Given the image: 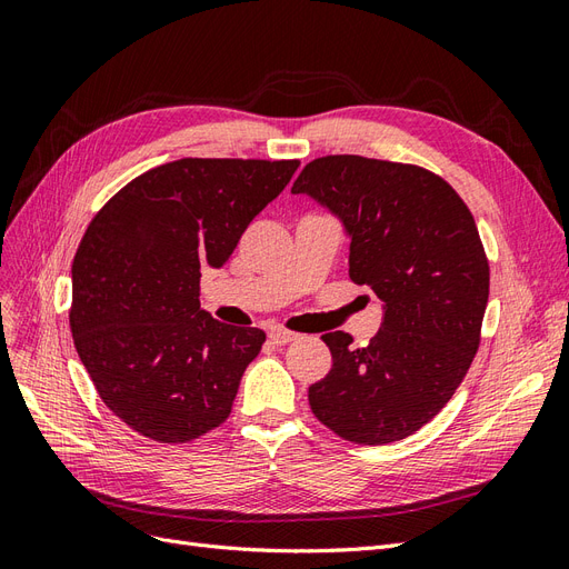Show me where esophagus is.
<instances>
[{
  "instance_id": "34e87169",
  "label": "esophagus",
  "mask_w": 569,
  "mask_h": 569,
  "mask_svg": "<svg viewBox=\"0 0 569 569\" xmlns=\"http://www.w3.org/2000/svg\"><path fill=\"white\" fill-rule=\"evenodd\" d=\"M295 339H297V335L295 332H287V330H272L270 332V341L274 343V347H284V343L295 341Z\"/></svg>"
}]
</instances>
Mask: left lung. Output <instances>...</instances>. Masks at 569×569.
Returning a JSON list of instances; mask_svg holds the SVG:
<instances>
[{
	"label": "left lung",
	"instance_id": "8db88e82",
	"mask_svg": "<svg viewBox=\"0 0 569 569\" xmlns=\"http://www.w3.org/2000/svg\"><path fill=\"white\" fill-rule=\"evenodd\" d=\"M295 194H311L351 237L349 278L382 301L368 347L327 332L332 370L308 387L313 416L353 443L418 432L451 401L479 349L489 261L456 189L412 163L335 153L308 163Z\"/></svg>",
	"mask_w": 569,
	"mask_h": 569
}]
</instances>
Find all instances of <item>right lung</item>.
I'll return each instance as SVG.
<instances>
[{
  "instance_id": "obj_1",
  "label": "right lung",
  "mask_w": 569,
  "mask_h": 569,
  "mask_svg": "<svg viewBox=\"0 0 569 569\" xmlns=\"http://www.w3.org/2000/svg\"><path fill=\"white\" fill-rule=\"evenodd\" d=\"M299 161L180 159L116 192L73 258L68 320L107 408L159 443H187L228 420L266 332L199 306L201 268H220Z\"/></svg>"
}]
</instances>
